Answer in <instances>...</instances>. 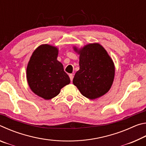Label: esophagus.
Listing matches in <instances>:
<instances>
[{"instance_id":"1","label":"esophagus","mask_w":146,"mask_h":146,"mask_svg":"<svg viewBox=\"0 0 146 146\" xmlns=\"http://www.w3.org/2000/svg\"><path fill=\"white\" fill-rule=\"evenodd\" d=\"M69 76H70L71 81V82H72L73 79V74H70V75H69Z\"/></svg>"}]
</instances>
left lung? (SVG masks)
<instances>
[{
  "label": "left lung",
  "mask_w": 146,
  "mask_h": 146,
  "mask_svg": "<svg viewBox=\"0 0 146 146\" xmlns=\"http://www.w3.org/2000/svg\"><path fill=\"white\" fill-rule=\"evenodd\" d=\"M80 70L73 83L86 98L95 99L110 90L114 80L115 66L112 59L99 44H90L78 50Z\"/></svg>",
  "instance_id": "8db88e82"
}]
</instances>
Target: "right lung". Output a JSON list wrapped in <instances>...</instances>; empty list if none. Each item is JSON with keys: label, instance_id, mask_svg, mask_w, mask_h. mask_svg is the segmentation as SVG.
Wrapping results in <instances>:
<instances>
[{"label": "right lung", "instance_id": "add662e5", "mask_svg": "<svg viewBox=\"0 0 146 146\" xmlns=\"http://www.w3.org/2000/svg\"><path fill=\"white\" fill-rule=\"evenodd\" d=\"M58 49L44 44L35 50L27 67V80L31 90L46 100L56 97L70 83L63 65L57 60Z\"/></svg>", "mask_w": 146, "mask_h": 146}]
</instances>
